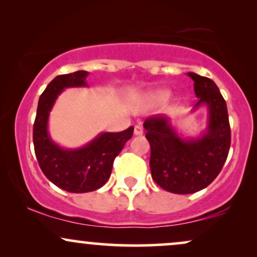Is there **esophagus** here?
<instances>
[{
  "mask_svg": "<svg viewBox=\"0 0 257 257\" xmlns=\"http://www.w3.org/2000/svg\"><path fill=\"white\" fill-rule=\"evenodd\" d=\"M134 134L135 135H143L144 134V128H143V126H141V125H135Z\"/></svg>",
  "mask_w": 257,
  "mask_h": 257,
  "instance_id": "1",
  "label": "esophagus"
}]
</instances>
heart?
Masks as SVG:
<instances>
[{
	"instance_id": "heart-1",
	"label": "heart",
	"mask_w": 257,
	"mask_h": 257,
	"mask_svg": "<svg viewBox=\"0 0 257 257\" xmlns=\"http://www.w3.org/2000/svg\"><path fill=\"white\" fill-rule=\"evenodd\" d=\"M170 96V91L168 89H159V90H156V91H152V93H150L149 95H147V99L151 100V101H155V102H163L166 101V100L169 99Z\"/></svg>"
}]
</instances>
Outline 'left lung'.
<instances>
[{"label": "left lung", "instance_id": "8db88e82", "mask_svg": "<svg viewBox=\"0 0 257 257\" xmlns=\"http://www.w3.org/2000/svg\"><path fill=\"white\" fill-rule=\"evenodd\" d=\"M198 101L193 110L206 105L208 128L202 137L184 139L174 131L170 119L156 114L144 122L151 146L152 178L163 190L188 194L205 188L219 175L231 146V128L225 99L210 78L188 72Z\"/></svg>", "mask_w": 257, "mask_h": 257}]
</instances>
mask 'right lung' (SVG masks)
Listing matches in <instances>:
<instances>
[{"label":"right lung","mask_w":257,"mask_h":257,"mask_svg":"<svg viewBox=\"0 0 257 257\" xmlns=\"http://www.w3.org/2000/svg\"><path fill=\"white\" fill-rule=\"evenodd\" d=\"M87 71L57 76L38 100L34 123L36 158L46 178L71 193L91 192L107 182L113 161L133 137L134 126L119 133H101L89 144L76 150L58 146L48 134V117L55 100L65 88L87 87Z\"/></svg>","instance_id":"right-lung-1"}]
</instances>
